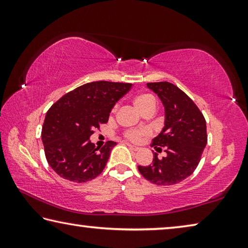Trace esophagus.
<instances>
[{
    "label": "esophagus",
    "instance_id": "esophagus-1",
    "mask_svg": "<svg viewBox=\"0 0 248 248\" xmlns=\"http://www.w3.org/2000/svg\"><path fill=\"white\" fill-rule=\"evenodd\" d=\"M127 145L129 146V148H130V149H131V150H133V151H139V150H140V148H139V146L132 145V144H130V143H127Z\"/></svg>",
    "mask_w": 248,
    "mask_h": 248
}]
</instances>
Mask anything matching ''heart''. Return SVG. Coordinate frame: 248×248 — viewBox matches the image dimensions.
<instances>
[{
    "label": "heart",
    "instance_id": "obj_1",
    "mask_svg": "<svg viewBox=\"0 0 248 248\" xmlns=\"http://www.w3.org/2000/svg\"><path fill=\"white\" fill-rule=\"evenodd\" d=\"M134 104H136V106L139 108V110H141L142 108L149 106V105H156V102H155V98L153 96L143 94V95H139L136 99H134ZM146 133L148 132H146L145 130H130V131L125 133V136H127V138H129L130 140L137 141Z\"/></svg>",
    "mask_w": 248,
    "mask_h": 248
}]
</instances>
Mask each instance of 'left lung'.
<instances>
[{
	"label": "left lung",
	"instance_id": "8db88e82",
	"mask_svg": "<svg viewBox=\"0 0 248 248\" xmlns=\"http://www.w3.org/2000/svg\"><path fill=\"white\" fill-rule=\"evenodd\" d=\"M146 86L164 106V127L152 146L164 148L166 156L158 158L154 153L152 164L138 166V170L151 183L170 186L183 182L197 169L207 145V125L196 104L174 84L157 82Z\"/></svg>",
	"mask_w": 248,
	"mask_h": 248
}]
</instances>
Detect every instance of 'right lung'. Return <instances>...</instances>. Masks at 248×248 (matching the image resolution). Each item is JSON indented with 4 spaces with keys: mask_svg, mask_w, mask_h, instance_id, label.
<instances>
[{
    "mask_svg": "<svg viewBox=\"0 0 248 248\" xmlns=\"http://www.w3.org/2000/svg\"><path fill=\"white\" fill-rule=\"evenodd\" d=\"M130 83L98 81L66 93L46 114L41 131L50 167L74 183L97 177L107 164L114 141L102 149L89 140L95 129L106 124L115 104L131 89Z\"/></svg>",
    "mask_w": 248,
    "mask_h": 248,
    "instance_id": "add662e5",
    "label": "right lung"
}]
</instances>
